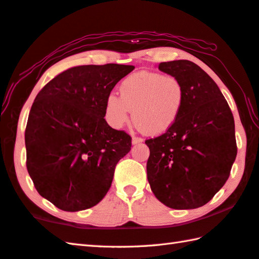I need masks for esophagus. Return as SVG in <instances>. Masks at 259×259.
Returning a JSON list of instances; mask_svg holds the SVG:
<instances>
[{"instance_id":"1","label":"esophagus","mask_w":259,"mask_h":259,"mask_svg":"<svg viewBox=\"0 0 259 259\" xmlns=\"http://www.w3.org/2000/svg\"><path fill=\"white\" fill-rule=\"evenodd\" d=\"M144 139L140 138V137H133V145H137L143 143Z\"/></svg>"}]
</instances>
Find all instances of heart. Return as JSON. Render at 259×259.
I'll return each instance as SVG.
<instances>
[{
  "instance_id": "b5f03b06",
  "label": "heart",
  "mask_w": 259,
  "mask_h": 259,
  "mask_svg": "<svg viewBox=\"0 0 259 259\" xmlns=\"http://www.w3.org/2000/svg\"><path fill=\"white\" fill-rule=\"evenodd\" d=\"M119 90L120 98L110 94L105 101V118L116 129L128 122L134 111L140 131L161 135L175 123L183 108L184 86L175 76L143 70L126 76Z\"/></svg>"
}]
</instances>
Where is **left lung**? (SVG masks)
<instances>
[{
    "label": "left lung",
    "mask_w": 259,
    "mask_h": 259,
    "mask_svg": "<svg viewBox=\"0 0 259 259\" xmlns=\"http://www.w3.org/2000/svg\"><path fill=\"white\" fill-rule=\"evenodd\" d=\"M185 98L179 118L159 137L146 140L147 179L161 203L189 210L206 204L230 175L237 156L235 120L215 82L190 60L160 63Z\"/></svg>",
    "instance_id": "left-lung-1"
}]
</instances>
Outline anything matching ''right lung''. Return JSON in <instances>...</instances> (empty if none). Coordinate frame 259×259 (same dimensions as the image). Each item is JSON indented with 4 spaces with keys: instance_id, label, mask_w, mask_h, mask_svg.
<instances>
[{
    "instance_id": "obj_1",
    "label": "right lung",
    "mask_w": 259,
    "mask_h": 259,
    "mask_svg": "<svg viewBox=\"0 0 259 259\" xmlns=\"http://www.w3.org/2000/svg\"><path fill=\"white\" fill-rule=\"evenodd\" d=\"M135 66H76L44 86L30 110L27 169L38 193L58 209L96 205L112 184L131 137L106 122L105 101Z\"/></svg>"
}]
</instances>
